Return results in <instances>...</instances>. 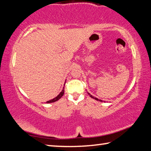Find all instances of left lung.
Wrapping results in <instances>:
<instances>
[{
	"instance_id": "left-lung-1",
	"label": "left lung",
	"mask_w": 151,
	"mask_h": 151,
	"mask_svg": "<svg viewBox=\"0 0 151 151\" xmlns=\"http://www.w3.org/2000/svg\"><path fill=\"white\" fill-rule=\"evenodd\" d=\"M88 93V95H89V96H90L91 97V98H92V99H95V100H96V101H100V102H103V101H102V100H100V99H97V98H96V97H94L93 96H92V95H91V94L90 93Z\"/></svg>"
}]
</instances>
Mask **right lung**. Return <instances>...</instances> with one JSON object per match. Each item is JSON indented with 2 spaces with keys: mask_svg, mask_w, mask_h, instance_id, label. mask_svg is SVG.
Listing matches in <instances>:
<instances>
[{
  "mask_svg": "<svg viewBox=\"0 0 151 151\" xmlns=\"http://www.w3.org/2000/svg\"><path fill=\"white\" fill-rule=\"evenodd\" d=\"M65 83H66V82H65ZM64 92H65V87H63V88L62 91L60 92V93H59V94H58V96H56L55 98H54V99H51V100H50V101H47V103H54V102H56V101H57L59 100V99L61 98V97H62V96H63V94H64Z\"/></svg>",
  "mask_w": 151,
  "mask_h": 151,
  "instance_id": "obj_1",
  "label": "right lung"
}]
</instances>
